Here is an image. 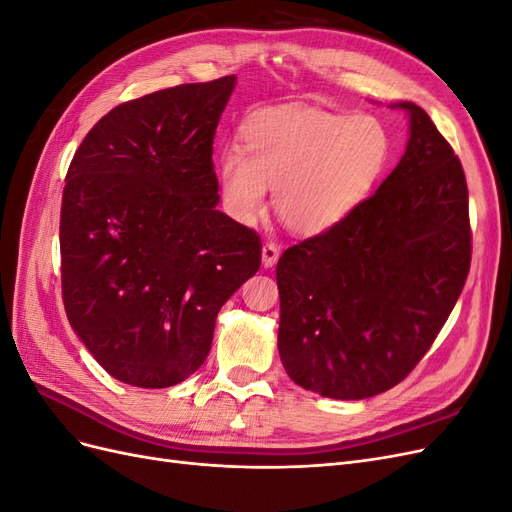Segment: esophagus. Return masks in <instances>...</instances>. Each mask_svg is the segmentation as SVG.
Listing matches in <instances>:
<instances>
[{
  "label": "esophagus",
  "instance_id": "1",
  "mask_svg": "<svg viewBox=\"0 0 512 512\" xmlns=\"http://www.w3.org/2000/svg\"><path fill=\"white\" fill-rule=\"evenodd\" d=\"M277 258H280V247H277L275 243H267L265 247H262V267L265 269L275 267Z\"/></svg>",
  "mask_w": 512,
  "mask_h": 512
}]
</instances>
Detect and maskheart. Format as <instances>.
I'll return each mask as SVG.
<instances>
[{"mask_svg": "<svg viewBox=\"0 0 512 512\" xmlns=\"http://www.w3.org/2000/svg\"><path fill=\"white\" fill-rule=\"evenodd\" d=\"M241 148L218 162L220 194L241 224L267 209V188L286 228L316 237L346 222L374 194L393 143L374 115H348L305 104L262 108L241 126Z\"/></svg>", "mask_w": 512, "mask_h": 512, "instance_id": "heart-1", "label": "heart"}]
</instances>
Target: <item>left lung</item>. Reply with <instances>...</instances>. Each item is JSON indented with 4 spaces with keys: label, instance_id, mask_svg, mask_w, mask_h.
<instances>
[{
    "label": "left lung",
    "instance_id": "obj_1",
    "mask_svg": "<svg viewBox=\"0 0 512 512\" xmlns=\"http://www.w3.org/2000/svg\"><path fill=\"white\" fill-rule=\"evenodd\" d=\"M404 156L346 222L277 262L286 374L331 399L393 389L451 316L472 258L466 175L414 102Z\"/></svg>",
    "mask_w": 512,
    "mask_h": 512
}]
</instances>
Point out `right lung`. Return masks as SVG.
Wrapping results in <instances>:
<instances>
[{
    "instance_id": "obj_1",
    "label": "right lung",
    "mask_w": 512,
    "mask_h": 512,
    "mask_svg": "<svg viewBox=\"0 0 512 512\" xmlns=\"http://www.w3.org/2000/svg\"><path fill=\"white\" fill-rule=\"evenodd\" d=\"M237 76L123 102L89 130L61 200L70 327L113 378L166 389L205 363L215 318L260 269L218 211L213 138Z\"/></svg>"
}]
</instances>
